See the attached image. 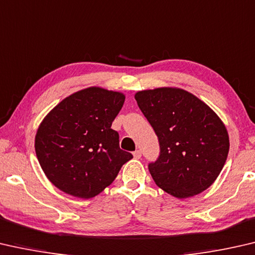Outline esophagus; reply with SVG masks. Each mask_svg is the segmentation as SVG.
Returning <instances> with one entry per match:
<instances>
[{
    "label": "esophagus",
    "instance_id": "34e87169",
    "mask_svg": "<svg viewBox=\"0 0 255 255\" xmlns=\"http://www.w3.org/2000/svg\"><path fill=\"white\" fill-rule=\"evenodd\" d=\"M133 157H134L135 159H140V158H141V150H135V151L133 152Z\"/></svg>",
    "mask_w": 255,
    "mask_h": 255
}]
</instances>
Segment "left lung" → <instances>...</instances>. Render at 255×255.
<instances>
[{
  "label": "left lung",
  "mask_w": 255,
  "mask_h": 255,
  "mask_svg": "<svg viewBox=\"0 0 255 255\" xmlns=\"http://www.w3.org/2000/svg\"><path fill=\"white\" fill-rule=\"evenodd\" d=\"M134 97L159 141V157L148 166L156 184L178 199L207 190L228 156L223 121L202 100L179 88L142 90Z\"/></svg>",
  "instance_id": "1"
}]
</instances>
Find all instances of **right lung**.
Returning <instances> with one entry per match:
<instances>
[{
    "label": "right lung",
    "instance_id": "obj_1",
    "mask_svg": "<svg viewBox=\"0 0 255 255\" xmlns=\"http://www.w3.org/2000/svg\"><path fill=\"white\" fill-rule=\"evenodd\" d=\"M124 100L122 93L89 87L64 98L45 116L36 133V156L57 189L94 198L132 159L112 128Z\"/></svg>",
    "mask_w": 255,
    "mask_h": 255
}]
</instances>
